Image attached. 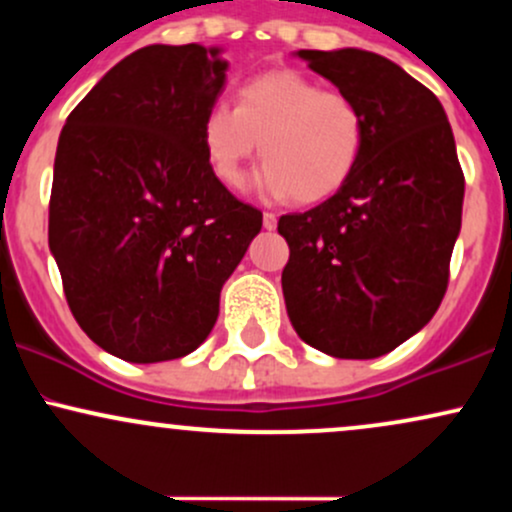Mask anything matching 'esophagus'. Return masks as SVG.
Instances as JSON below:
<instances>
[{
  "label": "esophagus",
  "mask_w": 512,
  "mask_h": 512,
  "mask_svg": "<svg viewBox=\"0 0 512 512\" xmlns=\"http://www.w3.org/2000/svg\"><path fill=\"white\" fill-rule=\"evenodd\" d=\"M262 223H264V228H267V231H274V228H276V214H274V211H264Z\"/></svg>",
  "instance_id": "1"
}]
</instances>
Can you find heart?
Masks as SVG:
<instances>
[{
    "instance_id": "b5f03b06",
    "label": "heart",
    "mask_w": 512,
    "mask_h": 512,
    "mask_svg": "<svg viewBox=\"0 0 512 512\" xmlns=\"http://www.w3.org/2000/svg\"><path fill=\"white\" fill-rule=\"evenodd\" d=\"M204 158L226 187H243L248 161H264L260 190L315 204L349 182L366 146V115L349 93L322 88L296 69H272L238 88L236 108L204 113Z\"/></svg>"
}]
</instances>
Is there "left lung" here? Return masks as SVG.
<instances>
[{
    "label": "left lung",
    "instance_id": "left-lung-1",
    "mask_svg": "<svg viewBox=\"0 0 512 512\" xmlns=\"http://www.w3.org/2000/svg\"><path fill=\"white\" fill-rule=\"evenodd\" d=\"M298 57L366 115L349 182L279 219L289 243L286 310L305 344L334 358L397 349L436 315L462 226L464 173L443 105L395 62L366 50Z\"/></svg>",
    "mask_w": 512,
    "mask_h": 512
}]
</instances>
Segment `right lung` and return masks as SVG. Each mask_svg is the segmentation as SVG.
<instances>
[{
	"mask_svg": "<svg viewBox=\"0 0 512 512\" xmlns=\"http://www.w3.org/2000/svg\"><path fill=\"white\" fill-rule=\"evenodd\" d=\"M228 64L202 45H149L69 113L55 156L48 240L74 320L129 363L195 351L221 286L260 233L204 158V113Z\"/></svg>",
	"mask_w": 512,
	"mask_h": 512,
	"instance_id": "right-lung-1",
	"label": "right lung"
}]
</instances>
